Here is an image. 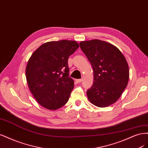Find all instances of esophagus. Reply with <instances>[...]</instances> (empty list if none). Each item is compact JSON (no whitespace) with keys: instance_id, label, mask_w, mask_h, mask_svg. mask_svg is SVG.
Masks as SVG:
<instances>
[{"instance_id":"esophagus-1","label":"esophagus","mask_w":148,"mask_h":148,"mask_svg":"<svg viewBox=\"0 0 148 148\" xmlns=\"http://www.w3.org/2000/svg\"><path fill=\"white\" fill-rule=\"evenodd\" d=\"M82 81V79H75V82L77 83H80Z\"/></svg>"}]
</instances>
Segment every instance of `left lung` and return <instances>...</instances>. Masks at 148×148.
I'll list each match as a JSON object with an SVG mask.
<instances>
[{
  "mask_svg": "<svg viewBox=\"0 0 148 148\" xmlns=\"http://www.w3.org/2000/svg\"><path fill=\"white\" fill-rule=\"evenodd\" d=\"M79 45L93 70V84L87 91L89 101L100 108L110 106L121 96L129 79L124 56L116 47L98 39L81 42Z\"/></svg>",
  "mask_w": 148,
  "mask_h": 148,
  "instance_id": "8db88e82",
  "label": "left lung"
}]
</instances>
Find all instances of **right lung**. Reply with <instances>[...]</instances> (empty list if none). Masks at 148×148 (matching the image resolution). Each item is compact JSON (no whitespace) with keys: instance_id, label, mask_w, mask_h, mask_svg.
<instances>
[{"instance_id":"add662e5","label":"right lung","mask_w":148,"mask_h":148,"mask_svg":"<svg viewBox=\"0 0 148 148\" xmlns=\"http://www.w3.org/2000/svg\"><path fill=\"white\" fill-rule=\"evenodd\" d=\"M77 42L62 40L45 43L27 62L26 77L31 92L42 106L56 110L67 103L74 83L68 61L79 48Z\"/></svg>"}]
</instances>
